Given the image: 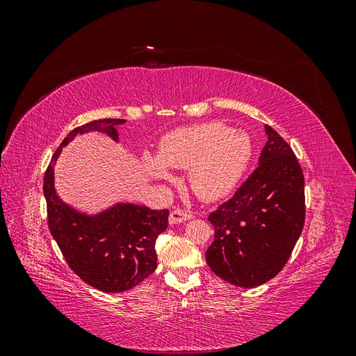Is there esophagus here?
<instances>
[{
	"mask_svg": "<svg viewBox=\"0 0 356 356\" xmlns=\"http://www.w3.org/2000/svg\"><path fill=\"white\" fill-rule=\"evenodd\" d=\"M191 218H193V215L190 212L182 211V209H175V211H172L169 215V224H172V225L181 224V222L188 221Z\"/></svg>",
	"mask_w": 356,
	"mask_h": 356,
	"instance_id": "34e87169",
	"label": "esophagus"
}]
</instances>
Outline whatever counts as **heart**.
<instances>
[{"label": "heart", "instance_id": "obj_1", "mask_svg": "<svg viewBox=\"0 0 356 356\" xmlns=\"http://www.w3.org/2000/svg\"><path fill=\"white\" fill-rule=\"evenodd\" d=\"M157 157L145 154L149 175L169 181L168 168L188 169V184L202 200L222 199L236 188L252 157L250 135L220 122L178 127L160 139Z\"/></svg>", "mask_w": 356, "mask_h": 356}]
</instances>
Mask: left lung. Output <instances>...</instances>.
I'll return each mask as SVG.
<instances>
[{
	"label": "left lung",
	"instance_id": "1",
	"mask_svg": "<svg viewBox=\"0 0 356 356\" xmlns=\"http://www.w3.org/2000/svg\"><path fill=\"white\" fill-rule=\"evenodd\" d=\"M252 172L234 196L209 213L215 238L207 263L241 288L270 281L286 264L305 225V177L293 149L270 126Z\"/></svg>",
	"mask_w": 356,
	"mask_h": 356
}]
</instances>
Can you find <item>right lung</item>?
<instances>
[{
    "mask_svg": "<svg viewBox=\"0 0 356 356\" xmlns=\"http://www.w3.org/2000/svg\"><path fill=\"white\" fill-rule=\"evenodd\" d=\"M122 118H102L71 131L51 157L42 191L49 229L72 272L104 293H122L152 275L157 267L156 239L168 229V209L115 203L98 213H84L63 202L55 188V163L77 135L101 132L118 143Z\"/></svg>",
    "mask_w": 356,
    "mask_h": 356,
    "instance_id": "right-lung-1",
    "label": "right lung"
}]
</instances>
